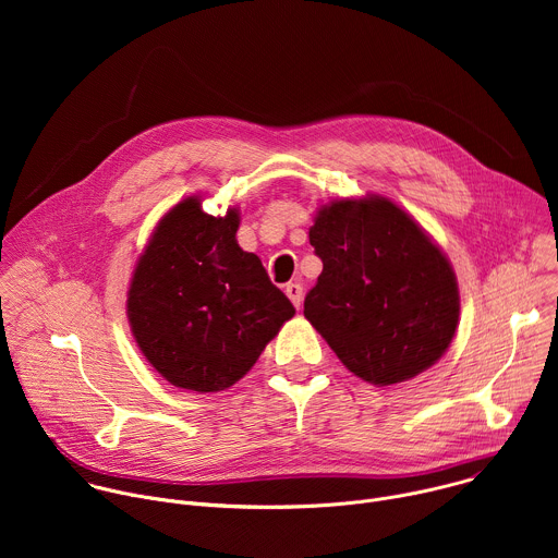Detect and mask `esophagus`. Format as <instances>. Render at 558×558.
<instances>
[{"label":"esophagus","mask_w":558,"mask_h":558,"mask_svg":"<svg viewBox=\"0 0 558 558\" xmlns=\"http://www.w3.org/2000/svg\"><path fill=\"white\" fill-rule=\"evenodd\" d=\"M284 291H287L289 300L293 302V306L300 308V304H302V284H300V282H289Z\"/></svg>","instance_id":"obj_1"}]
</instances>
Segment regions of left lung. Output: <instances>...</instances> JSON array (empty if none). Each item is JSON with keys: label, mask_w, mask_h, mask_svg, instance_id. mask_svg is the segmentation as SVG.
Masks as SVG:
<instances>
[{"label": "left lung", "mask_w": 558, "mask_h": 558, "mask_svg": "<svg viewBox=\"0 0 558 558\" xmlns=\"http://www.w3.org/2000/svg\"><path fill=\"white\" fill-rule=\"evenodd\" d=\"M308 243L323 274L304 317L364 381L388 386L430 368L459 325L454 271L428 233L381 196L331 201Z\"/></svg>", "instance_id": "8db88e82"}]
</instances>
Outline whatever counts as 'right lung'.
Masks as SVG:
<instances>
[{
  "label": "right lung",
  "mask_w": 558,
  "mask_h": 558,
  "mask_svg": "<svg viewBox=\"0 0 558 558\" xmlns=\"http://www.w3.org/2000/svg\"><path fill=\"white\" fill-rule=\"evenodd\" d=\"M238 209L209 216L190 196L156 225L128 291V320L145 360L170 384L225 390L293 317L260 258L238 247Z\"/></svg>",
  "instance_id": "obj_1"
}]
</instances>
